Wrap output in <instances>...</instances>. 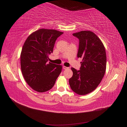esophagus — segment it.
<instances>
[{"label": "esophagus", "instance_id": "esophagus-1", "mask_svg": "<svg viewBox=\"0 0 127 127\" xmlns=\"http://www.w3.org/2000/svg\"><path fill=\"white\" fill-rule=\"evenodd\" d=\"M69 68L68 67H67L66 66H63V69H68Z\"/></svg>", "mask_w": 127, "mask_h": 127}]
</instances>
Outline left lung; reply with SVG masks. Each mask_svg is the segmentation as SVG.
Returning a JSON list of instances; mask_svg holds the SVG:
<instances>
[{
	"instance_id": "1",
	"label": "left lung",
	"mask_w": 127,
	"mask_h": 127,
	"mask_svg": "<svg viewBox=\"0 0 127 127\" xmlns=\"http://www.w3.org/2000/svg\"><path fill=\"white\" fill-rule=\"evenodd\" d=\"M72 35L79 40L77 57L82 58V61L79 70L71 68L73 75L69 83L76 93L86 95L97 88L105 74V49L99 38L90 31H82Z\"/></svg>"
}]
</instances>
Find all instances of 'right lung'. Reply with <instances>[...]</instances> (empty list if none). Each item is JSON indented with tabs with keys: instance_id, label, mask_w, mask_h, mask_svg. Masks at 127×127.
I'll return each mask as SVG.
<instances>
[{
	"instance_id": "obj_1",
	"label": "right lung",
	"mask_w": 127,
	"mask_h": 127,
	"mask_svg": "<svg viewBox=\"0 0 127 127\" xmlns=\"http://www.w3.org/2000/svg\"><path fill=\"white\" fill-rule=\"evenodd\" d=\"M64 33L41 29L27 38L21 53V67L26 82L38 92H47L54 86L62 66L48 63L57 39Z\"/></svg>"
}]
</instances>
